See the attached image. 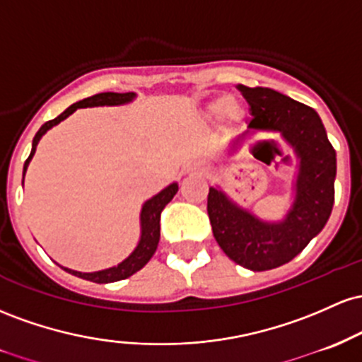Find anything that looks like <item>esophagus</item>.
<instances>
[{
	"label": "esophagus",
	"instance_id": "1",
	"mask_svg": "<svg viewBox=\"0 0 362 362\" xmlns=\"http://www.w3.org/2000/svg\"><path fill=\"white\" fill-rule=\"evenodd\" d=\"M186 170H188V173H198V170H202V165L198 164V162H189L188 165H186Z\"/></svg>",
	"mask_w": 362,
	"mask_h": 362
}]
</instances>
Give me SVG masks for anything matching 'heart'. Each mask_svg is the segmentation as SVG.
Returning a JSON list of instances; mask_svg holds the SVG:
<instances>
[{
  "instance_id": "obj_1",
  "label": "heart",
  "mask_w": 362,
  "mask_h": 362,
  "mask_svg": "<svg viewBox=\"0 0 362 362\" xmlns=\"http://www.w3.org/2000/svg\"><path fill=\"white\" fill-rule=\"evenodd\" d=\"M209 115L212 117H226L229 121H241L243 115V105L238 99L233 97H218L209 105Z\"/></svg>"
}]
</instances>
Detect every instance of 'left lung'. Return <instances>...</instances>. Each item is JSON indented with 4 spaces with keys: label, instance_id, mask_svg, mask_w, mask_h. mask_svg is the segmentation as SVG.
<instances>
[{
    "label": "left lung",
    "instance_id": "1",
    "mask_svg": "<svg viewBox=\"0 0 362 362\" xmlns=\"http://www.w3.org/2000/svg\"><path fill=\"white\" fill-rule=\"evenodd\" d=\"M238 88L253 116L247 133H280L299 157L294 203L280 222L262 221L221 189L209 192L206 210L215 241L238 265L263 272L289 263L327 224L335 200L337 157L318 112L310 105L272 88Z\"/></svg>",
    "mask_w": 362,
    "mask_h": 362
}]
</instances>
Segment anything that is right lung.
Masks as SVG:
<instances>
[{
    "label": "right lung",
    "instance_id": "right-lung-1",
    "mask_svg": "<svg viewBox=\"0 0 362 362\" xmlns=\"http://www.w3.org/2000/svg\"><path fill=\"white\" fill-rule=\"evenodd\" d=\"M133 99H135V93L133 92L95 93V95L80 100V103L71 104L70 107H68L66 111L61 112L58 117L44 123L39 132L35 133L34 140H32V152L30 156H28V159L25 160V164H23V176H25L28 162H30L32 157H34L35 147H37L39 140L42 138L44 133H46L47 129H51L52 127H56V124H59L63 119H66V117L73 115L76 109L95 107V105H119V104L132 103ZM176 193H177V182H173V185H169L168 188H164L160 193H157L156 197H152L150 200L144 203V206H141V214H140V226H141L140 241H138L135 251H133L127 259H123L119 265L111 267V269H105V270L92 272V274H82V272L70 270V269H64V270H66L68 274L76 275V277L85 279V280H90V282H95V284L117 282V280L132 277V275L136 274L138 270L144 269V267L148 263V259L153 257V253H156L157 245H159V239H160V214L162 210H164V206L173 200Z\"/></svg>",
    "mask_w": 362,
    "mask_h": 362
}]
</instances>
